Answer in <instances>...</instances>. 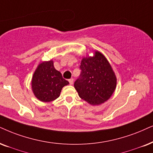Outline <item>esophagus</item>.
I'll list each match as a JSON object with an SVG mask.
<instances>
[{
	"label": "esophagus",
	"instance_id": "obj_1",
	"mask_svg": "<svg viewBox=\"0 0 153 153\" xmlns=\"http://www.w3.org/2000/svg\"><path fill=\"white\" fill-rule=\"evenodd\" d=\"M68 82H69V83H70V85H73V78L69 79Z\"/></svg>",
	"mask_w": 153,
	"mask_h": 153
}]
</instances>
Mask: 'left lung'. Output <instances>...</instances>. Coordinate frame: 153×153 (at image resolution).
<instances>
[{"mask_svg":"<svg viewBox=\"0 0 153 153\" xmlns=\"http://www.w3.org/2000/svg\"><path fill=\"white\" fill-rule=\"evenodd\" d=\"M79 78L74 87L81 99L92 105L106 102L112 95L117 86V78L111 65L99 51L92 57L81 61Z\"/></svg>","mask_w":153,"mask_h":153,"instance_id":"8db88e82","label":"left lung"}]
</instances>
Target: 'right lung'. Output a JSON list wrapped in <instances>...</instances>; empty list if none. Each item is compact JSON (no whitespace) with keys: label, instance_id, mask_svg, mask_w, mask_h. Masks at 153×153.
I'll use <instances>...</instances> for the list:
<instances>
[{"label":"right lung","instance_id":"obj_1","mask_svg":"<svg viewBox=\"0 0 153 153\" xmlns=\"http://www.w3.org/2000/svg\"><path fill=\"white\" fill-rule=\"evenodd\" d=\"M68 84V81L56 70L52 61L39 65L32 80L34 95L40 101L45 102L57 99L62 88Z\"/></svg>","mask_w":153,"mask_h":153}]
</instances>
